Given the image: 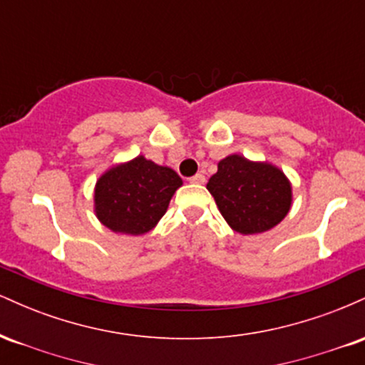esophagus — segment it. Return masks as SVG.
Segmentation results:
<instances>
[{
	"label": "esophagus",
	"mask_w": 365,
	"mask_h": 365,
	"mask_svg": "<svg viewBox=\"0 0 365 365\" xmlns=\"http://www.w3.org/2000/svg\"><path fill=\"white\" fill-rule=\"evenodd\" d=\"M188 182H190V183H204V182H206V177H204L202 173H197V175H194V177L188 178Z\"/></svg>",
	"instance_id": "obj_1"
}]
</instances>
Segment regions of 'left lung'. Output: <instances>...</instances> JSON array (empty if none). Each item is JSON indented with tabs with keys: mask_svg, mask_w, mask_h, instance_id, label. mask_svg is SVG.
Returning <instances> with one entry per match:
<instances>
[{
	"mask_svg": "<svg viewBox=\"0 0 365 365\" xmlns=\"http://www.w3.org/2000/svg\"><path fill=\"white\" fill-rule=\"evenodd\" d=\"M207 190L226 223L244 235L271 230L287 216L292 204V187L282 171L237 154L220 161Z\"/></svg>",
	"mask_w": 365,
	"mask_h": 365,
	"instance_id": "left-lung-1",
	"label": "left lung"
}]
</instances>
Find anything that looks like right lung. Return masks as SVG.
Wrapping results in <instances>:
<instances>
[{
    "label": "right lung",
    "instance_id": "right-lung-1",
    "mask_svg": "<svg viewBox=\"0 0 365 365\" xmlns=\"http://www.w3.org/2000/svg\"><path fill=\"white\" fill-rule=\"evenodd\" d=\"M180 185L173 170L139 156L98 180L96 215L113 232L142 235L161 220Z\"/></svg>",
    "mask_w": 365,
    "mask_h": 365
}]
</instances>
